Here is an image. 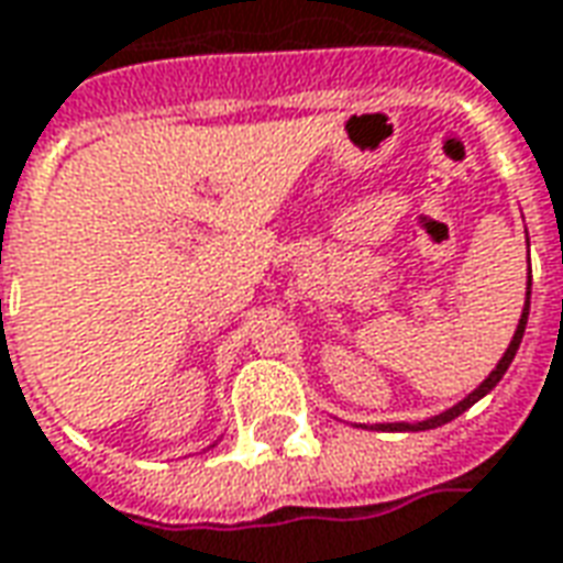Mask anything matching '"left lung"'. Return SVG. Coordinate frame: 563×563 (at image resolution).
Masks as SVG:
<instances>
[{
	"label": "left lung",
	"mask_w": 563,
	"mask_h": 563,
	"mask_svg": "<svg viewBox=\"0 0 563 563\" xmlns=\"http://www.w3.org/2000/svg\"><path fill=\"white\" fill-rule=\"evenodd\" d=\"M530 246V243H528ZM530 253V250H528ZM528 313H530V274H528V292H525V308H521V320H518V325H515V335L512 341H509V347H506V353L500 356V363L494 365V372L475 387L466 399H460L457 405H451V408H445L442 415H435V418H427V420H418V423H405V420H399V423H375V430H384V432H420V430H435V427H442V423H448V420L460 418L466 408H473L482 396H487V393L494 390L497 384H500V377L506 375V368L512 365L515 353H518V347H521V338H525V325H528Z\"/></svg>",
	"instance_id": "obj_1"
}]
</instances>
